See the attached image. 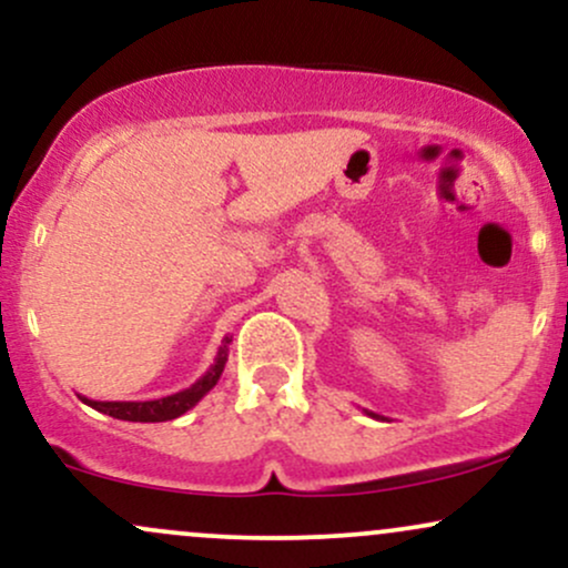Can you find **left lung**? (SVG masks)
Segmentation results:
<instances>
[{"label": "left lung", "instance_id": "obj_1", "mask_svg": "<svg viewBox=\"0 0 568 568\" xmlns=\"http://www.w3.org/2000/svg\"><path fill=\"white\" fill-rule=\"evenodd\" d=\"M368 416H374V419H384V416H379V414H371V410H366Z\"/></svg>", "mask_w": 568, "mask_h": 568}]
</instances>
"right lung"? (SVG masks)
Segmentation results:
<instances>
[{"label":"right lung","instance_id":"obj_1","mask_svg":"<svg viewBox=\"0 0 568 568\" xmlns=\"http://www.w3.org/2000/svg\"><path fill=\"white\" fill-rule=\"evenodd\" d=\"M230 342L232 338L226 336L221 342L216 361L213 366L200 376L192 387L181 389V393H173L168 397H158V400H90V397H82V403H88L90 408L101 410V414L114 416V419L122 422H171L175 416L186 414L189 408H194L197 403L216 387V382L221 379L226 366V357H230Z\"/></svg>","mask_w":568,"mask_h":568}]
</instances>
